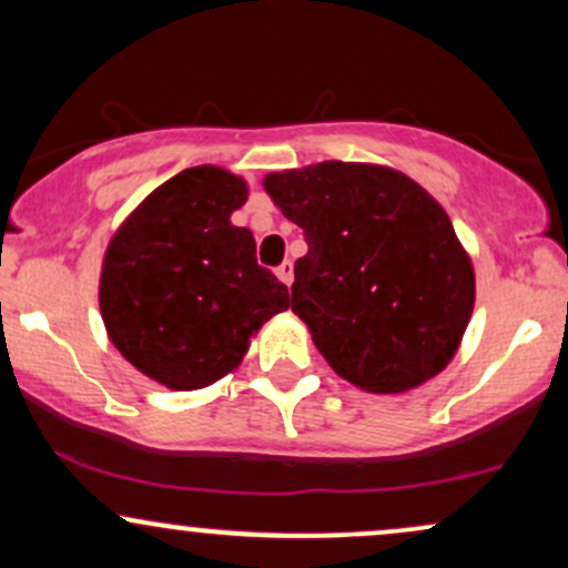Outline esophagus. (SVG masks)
Returning <instances> with one entry per match:
<instances>
[{
  "mask_svg": "<svg viewBox=\"0 0 568 568\" xmlns=\"http://www.w3.org/2000/svg\"><path fill=\"white\" fill-rule=\"evenodd\" d=\"M277 277L283 280L285 285H291L293 283V264L291 262H283L277 266Z\"/></svg>",
  "mask_w": 568,
  "mask_h": 568,
  "instance_id": "obj_1",
  "label": "esophagus"
}]
</instances>
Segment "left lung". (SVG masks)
Wrapping results in <instances>:
<instances>
[{"instance_id": "8db88e82", "label": "left lung", "mask_w": 568, "mask_h": 568, "mask_svg": "<svg viewBox=\"0 0 568 568\" xmlns=\"http://www.w3.org/2000/svg\"><path fill=\"white\" fill-rule=\"evenodd\" d=\"M266 192L304 230L291 310L338 376L403 393L452 361L475 277L446 211L408 175L361 162L272 173Z\"/></svg>"}]
</instances>
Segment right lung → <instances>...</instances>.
I'll use <instances>...</instances> for the list:
<instances>
[{"label":"right lung","instance_id":"right-lung-1","mask_svg":"<svg viewBox=\"0 0 568 568\" xmlns=\"http://www.w3.org/2000/svg\"><path fill=\"white\" fill-rule=\"evenodd\" d=\"M245 181L186 168L141 202L109 243L101 315L114 347L171 389L213 384L243 361L247 336L291 296L256 262V240L230 216Z\"/></svg>","mask_w":568,"mask_h":568}]
</instances>
